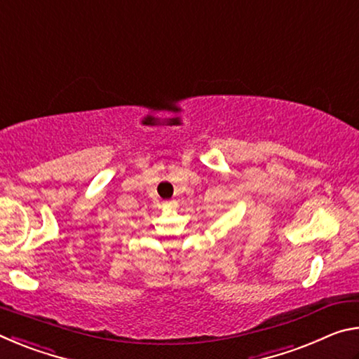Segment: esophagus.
<instances>
[{"label":"esophagus","instance_id":"esophagus-1","mask_svg":"<svg viewBox=\"0 0 359 359\" xmlns=\"http://www.w3.org/2000/svg\"><path fill=\"white\" fill-rule=\"evenodd\" d=\"M165 205H168V208H172V205H174V201H166V203H165Z\"/></svg>","mask_w":359,"mask_h":359}]
</instances>
